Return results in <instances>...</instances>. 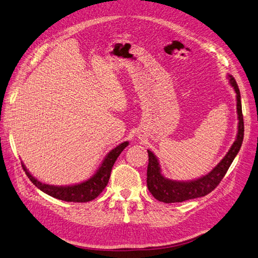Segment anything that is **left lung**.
Here are the masks:
<instances>
[{
  "instance_id": "left-lung-1",
  "label": "left lung",
  "mask_w": 258,
  "mask_h": 258,
  "mask_svg": "<svg viewBox=\"0 0 258 258\" xmlns=\"http://www.w3.org/2000/svg\"><path fill=\"white\" fill-rule=\"evenodd\" d=\"M230 77V83L236 93L237 100V115H238V133L237 137L227 155L213 169L208 175L198 178L192 181H175L164 178L161 174L160 165L156 156L149 150V165L147 184L152 195L159 201L165 204L182 203V201L203 197L211 193L222 180L235 157L239 152L243 140V117L240 101V92L238 85L232 76Z\"/></svg>"
}]
</instances>
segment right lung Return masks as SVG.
<instances>
[{
    "label": "right lung",
    "instance_id": "right-lung-1",
    "mask_svg": "<svg viewBox=\"0 0 258 258\" xmlns=\"http://www.w3.org/2000/svg\"><path fill=\"white\" fill-rule=\"evenodd\" d=\"M127 145L128 142L125 141L119 144L114 150H111L105 157L103 163L99 167L97 173L91 179L75 185L55 186L42 183L38 179L30 175L24 164H22V166H23V170L25 171V174L29 178V180L38 188H40L42 192L48 194L51 197L64 201H71V203H87V201H91L98 197L99 194L101 193L104 187L107 185L113 165L117 160L118 156L127 147Z\"/></svg>",
    "mask_w": 258,
    "mask_h": 258
}]
</instances>
